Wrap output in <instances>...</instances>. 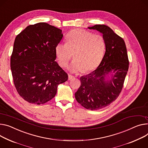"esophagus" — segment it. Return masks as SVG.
<instances>
[{
  "label": "esophagus",
  "instance_id": "esophagus-1",
  "mask_svg": "<svg viewBox=\"0 0 148 148\" xmlns=\"http://www.w3.org/2000/svg\"><path fill=\"white\" fill-rule=\"evenodd\" d=\"M73 78H75V77L73 76H72L71 75H68V79H69V80H72V79H73Z\"/></svg>",
  "mask_w": 148,
  "mask_h": 148
}]
</instances>
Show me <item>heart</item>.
Listing matches in <instances>:
<instances>
[{
	"label": "heart",
	"mask_w": 148,
	"mask_h": 148,
	"mask_svg": "<svg viewBox=\"0 0 148 148\" xmlns=\"http://www.w3.org/2000/svg\"><path fill=\"white\" fill-rule=\"evenodd\" d=\"M66 42L56 45L55 53L59 64L66 67L73 58L75 60L69 67L72 72L86 73L99 65L106 50L104 38L88 31L76 29L67 34Z\"/></svg>",
	"instance_id": "obj_1"
}]
</instances>
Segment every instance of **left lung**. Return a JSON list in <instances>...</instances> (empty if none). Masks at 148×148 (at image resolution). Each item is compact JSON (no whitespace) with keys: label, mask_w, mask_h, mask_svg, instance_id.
Here are the masks:
<instances>
[{"label":"left lung","mask_w":148,"mask_h":148,"mask_svg":"<svg viewBox=\"0 0 148 148\" xmlns=\"http://www.w3.org/2000/svg\"><path fill=\"white\" fill-rule=\"evenodd\" d=\"M88 28L103 34L106 53L95 71L81 77V86L75 93V98L84 108L97 110L109 106L117 98L123 87L129 62L124 40L109 27L95 25ZM110 73L113 75L108 79L106 76Z\"/></svg>","instance_id":"8db88e82"}]
</instances>
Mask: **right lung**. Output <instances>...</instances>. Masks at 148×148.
<instances>
[{"instance_id": "1", "label": "right lung", "mask_w": 148, "mask_h": 148, "mask_svg": "<svg viewBox=\"0 0 148 148\" xmlns=\"http://www.w3.org/2000/svg\"><path fill=\"white\" fill-rule=\"evenodd\" d=\"M62 30L45 22L30 25L16 37L10 58L14 83L19 95L40 105L53 98L67 74L55 60Z\"/></svg>"}]
</instances>
